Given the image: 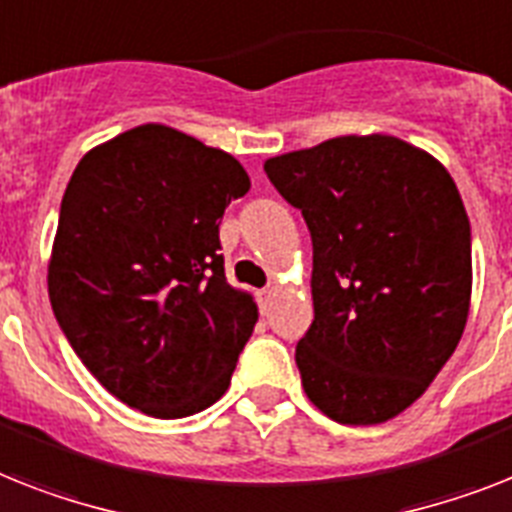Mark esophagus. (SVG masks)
Returning a JSON list of instances; mask_svg holds the SVG:
<instances>
[{
    "label": "esophagus",
    "instance_id": "34e87169",
    "mask_svg": "<svg viewBox=\"0 0 512 512\" xmlns=\"http://www.w3.org/2000/svg\"><path fill=\"white\" fill-rule=\"evenodd\" d=\"M256 298H259V308H261V311H266V308H269V303H272V298H274V290H272V287H266V290H259V295H256Z\"/></svg>",
    "mask_w": 512,
    "mask_h": 512
}]
</instances>
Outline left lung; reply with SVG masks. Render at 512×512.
Wrapping results in <instances>:
<instances>
[{"instance_id":"left-lung-1","label":"left lung","mask_w":512,"mask_h":512,"mask_svg":"<svg viewBox=\"0 0 512 512\" xmlns=\"http://www.w3.org/2000/svg\"><path fill=\"white\" fill-rule=\"evenodd\" d=\"M264 172L314 246V324L295 348L308 400L348 426L400 416L468 322L471 225L455 180L387 133L272 156Z\"/></svg>"}]
</instances>
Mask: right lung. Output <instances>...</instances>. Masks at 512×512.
Masks as SVG:
<instances>
[{"instance_id":"obj_1","label":"right lung","mask_w":512,"mask_h":512,"mask_svg":"<svg viewBox=\"0 0 512 512\" xmlns=\"http://www.w3.org/2000/svg\"><path fill=\"white\" fill-rule=\"evenodd\" d=\"M251 188L243 164L146 122L88 151L67 183L49 301L86 369L154 418L217 403L259 319L232 287L219 222Z\"/></svg>"}]
</instances>
